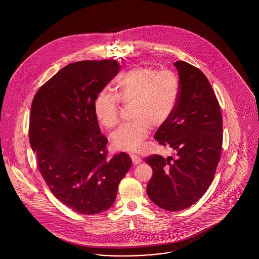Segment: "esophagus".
I'll use <instances>...</instances> for the list:
<instances>
[{
    "label": "esophagus",
    "instance_id": "esophagus-1",
    "mask_svg": "<svg viewBox=\"0 0 259 259\" xmlns=\"http://www.w3.org/2000/svg\"><path fill=\"white\" fill-rule=\"evenodd\" d=\"M130 157H131V159L133 161V164H134V165H137V164H139V163L141 162V158H140L137 154H135V153H131V154H130Z\"/></svg>",
    "mask_w": 259,
    "mask_h": 259
}]
</instances>
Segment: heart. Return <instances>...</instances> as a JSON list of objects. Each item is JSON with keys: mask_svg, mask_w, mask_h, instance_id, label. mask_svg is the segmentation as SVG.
I'll return each instance as SVG.
<instances>
[{"mask_svg": "<svg viewBox=\"0 0 259 259\" xmlns=\"http://www.w3.org/2000/svg\"><path fill=\"white\" fill-rule=\"evenodd\" d=\"M115 94L101 90L93 102V111L100 123L111 129L119 120V101L130 104L133 120L123 124L111 136L117 149L136 151L148 137L151 125L165 123L175 111L180 96V80L168 70L139 66L120 74Z\"/></svg>", "mask_w": 259, "mask_h": 259, "instance_id": "1", "label": "heart"}]
</instances>
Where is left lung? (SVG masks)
Masks as SVG:
<instances>
[{
    "label": "left lung",
    "instance_id": "obj_1",
    "mask_svg": "<svg viewBox=\"0 0 259 259\" xmlns=\"http://www.w3.org/2000/svg\"><path fill=\"white\" fill-rule=\"evenodd\" d=\"M174 65L180 80L178 104L154 135L174 153L144 160L153 172L148 197L162 209L178 211L195 204L211 184L221 160L223 126L219 101L206 75L187 62Z\"/></svg>",
    "mask_w": 259,
    "mask_h": 259
}]
</instances>
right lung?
Wrapping results in <instances>:
<instances>
[{
  "mask_svg": "<svg viewBox=\"0 0 259 259\" xmlns=\"http://www.w3.org/2000/svg\"><path fill=\"white\" fill-rule=\"evenodd\" d=\"M113 59L67 65L33 99L29 140L37 168L52 194L81 214L111 208L129 155L108 156V140L93 111L96 95L119 72Z\"/></svg>",
  "mask_w": 259,
  "mask_h": 259,
  "instance_id": "1",
  "label": "right lung"
}]
</instances>
